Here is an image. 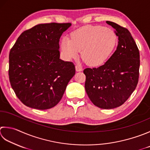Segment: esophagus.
Listing matches in <instances>:
<instances>
[{"label":"esophagus","instance_id":"obj_1","mask_svg":"<svg viewBox=\"0 0 150 150\" xmlns=\"http://www.w3.org/2000/svg\"><path fill=\"white\" fill-rule=\"evenodd\" d=\"M75 69L77 71H81L82 70H83V67H82L81 65H76Z\"/></svg>","mask_w":150,"mask_h":150}]
</instances>
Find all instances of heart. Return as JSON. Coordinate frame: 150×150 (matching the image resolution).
Returning a JSON list of instances; mask_svg holds the SVG:
<instances>
[{
    "label": "heart",
    "mask_w": 150,
    "mask_h": 150,
    "mask_svg": "<svg viewBox=\"0 0 150 150\" xmlns=\"http://www.w3.org/2000/svg\"><path fill=\"white\" fill-rule=\"evenodd\" d=\"M71 39L64 38L62 52L68 60L79 57L81 51L84 60L92 66L104 64L112 54L117 43L115 32L101 25H86L72 32Z\"/></svg>",
    "instance_id": "obj_1"
}]
</instances>
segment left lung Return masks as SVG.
Segmentation results:
<instances>
[{"mask_svg":"<svg viewBox=\"0 0 150 150\" xmlns=\"http://www.w3.org/2000/svg\"><path fill=\"white\" fill-rule=\"evenodd\" d=\"M118 36L116 50L105 64L86 68L85 90L93 104L103 109L121 106L135 90L139 82V50L127 28L106 22Z\"/></svg>","mask_w":150,"mask_h":150,"instance_id":"8db88e82","label":"left lung"}]
</instances>
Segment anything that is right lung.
Instances as JSON below:
<instances>
[{
  "label": "right lung",
  "mask_w": 150,
  "mask_h": 150,
  "mask_svg": "<svg viewBox=\"0 0 150 150\" xmlns=\"http://www.w3.org/2000/svg\"><path fill=\"white\" fill-rule=\"evenodd\" d=\"M71 23L39 24L20 35L9 54V79L28 107L46 110L61 100L75 74L71 62L60 59V38Z\"/></svg>",
  "instance_id": "1"
}]
</instances>
